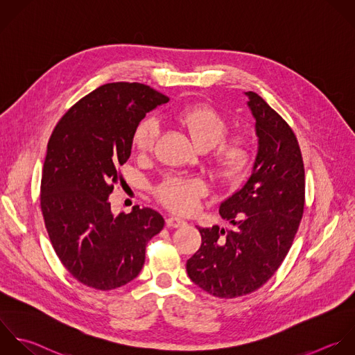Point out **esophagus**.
<instances>
[{"label": "esophagus", "instance_id": "1", "mask_svg": "<svg viewBox=\"0 0 355 355\" xmlns=\"http://www.w3.org/2000/svg\"><path fill=\"white\" fill-rule=\"evenodd\" d=\"M166 224H167V227H171V228H180V227H184L187 223L178 217H168L166 220Z\"/></svg>", "mask_w": 355, "mask_h": 355}]
</instances>
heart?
Here are the masks:
<instances>
[{
	"mask_svg": "<svg viewBox=\"0 0 355 355\" xmlns=\"http://www.w3.org/2000/svg\"><path fill=\"white\" fill-rule=\"evenodd\" d=\"M177 121L187 130L199 149H211L213 164L217 173L225 178L241 175L250 164L252 148L243 137L224 139L228 132L227 120L213 107L205 105L188 106L175 116ZM159 121L156 119L142 120L134 134V145L141 152L153 149L159 137ZM206 192L200 180L171 177L159 189V196L166 206L177 213H191L196 209L199 198Z\"/></svg>",
	"mask_w": 355,
	"mask_h": 355,
	"instance_id": "obj_1",
	"label": "heart"
}]
</instances>
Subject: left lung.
<instances>
[{
    "label": "left lung",
    "instance_id": "left-lung-1",
    "mask_svg": "<svg viewBox=\"0 0 355 355\" xmlns=\"http://www.w3.org/2000/svg\"><path fill=\"white\" fill-rule=\"evenodd\" d=\"M245 95L259 146L250 177L220 205L234 230L198 228L202 245L187 261L191 281L221 299L249 295L275 274L304 210V164L293 130L259 94Z\"/></svg>",
    "mask_w": 355,
    "mask_h": 355
}]
</instances>
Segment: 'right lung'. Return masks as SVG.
Listing matches in <instances>:
<instances>
[{"mask_svg":"<svg viewBox=\"0 0 355 355\" xmlns=\"http://www.w3.org/2000/svg\"><path fill=\"white\" fill-rule=\"evenodd\" d=\"M168 96L139 83H109L73 105L53 128L41 178V211L52 248L69 274L96 291L141 272L146 243L164 227L149 207L114 216L109 195L145 114Z\"/></svg>","mask_w":355,"mask_h":355,"instance_id":"add662e5","label":"right lung"}]
</instances>
